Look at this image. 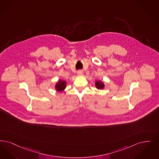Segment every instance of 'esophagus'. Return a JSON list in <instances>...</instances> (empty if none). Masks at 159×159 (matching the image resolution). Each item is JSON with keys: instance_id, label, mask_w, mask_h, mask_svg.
I'll list each match as a JSON object with an SVG mask.
<instances>
[{"instance_id": "34e87169", "label": "esophagus", "mask_w": 159, "mask_h": 159, "mask_svg": "<svg viewBox=\"0 0 159 159\" xmlns=\"http://www.w3.org/2000/svg\"><path fill=\"white\" fill-rule=\"evenodd\" d=\"M83 71L82 70H79L78 71H77V75H79V76H82L83 75Z\"/></svg>"}]
</instances>
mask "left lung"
<instances>
[{
	"mask_svg": "<svg viewBox=\"0 0 159 159\" xmlns=\"http://www.w3.org/2000/svg\"><path fill=\"white\" fill-rule=\"evenodd\" d=\"M96 86L98 89H102L104 88V84L101 81H97L95 83Z\"/></svg>",
	"mask_w": 159,
	"mask_h": 159,
	"instance_id": "obj_1",
	"label": "left lung"
}]
</instances>
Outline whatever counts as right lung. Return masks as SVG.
I'll list each match as a JSON object with an SVG mask.
<instances>
[{
	"mask_svg": "<svg viewBox=\"0 0 159 159\" xmlns=\"http://www.w3.org/2000/svg\"><path fill=\"white\" fill-rule=\"evenodd\" d=\"M66 83L65 81L60 80L56 84V89L57 91H63L64 89L66 88Z\"/></svg>",
	"mask_w": 159,
	"mask_h": 159,
	"instance_id": "1",
	"label": "right lung"
}]
</instances>
